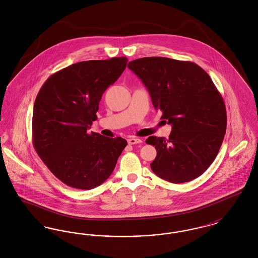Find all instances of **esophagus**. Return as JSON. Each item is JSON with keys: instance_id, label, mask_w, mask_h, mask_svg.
Returning <instances> with one entry per match:
<instances>
[{"instance_id": "34e87169", "label": "esophagus", "mask_w": 258, "mask_h": 258, "mask_svg": "<svg viewBox=\"0 0 258 258\" xmlns=\"http://www.w3.org/2000/svg\"><path fill=\"white\" fill-rule=\"evenodd\" d=\"M141 142H142L141 139L135 138V137H131V138L127 139V143H128L130 145H135V144H138V143H141Z\"/></svg>"}]
</instances>
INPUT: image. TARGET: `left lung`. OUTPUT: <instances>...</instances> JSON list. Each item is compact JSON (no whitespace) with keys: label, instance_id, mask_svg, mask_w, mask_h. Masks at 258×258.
Masks as SVG:
<instances>
[{"label":"left lung","instance_id":"1","mask_svg":"<svg viewBox=\"0 0 258 258\" xmlns=\"http://www.w3.org/2000/svg\"><path fill=\"white\" fill-rule=\"evenodd\" d=\"M147 88L160 119L172 125L168 139L150 136L157 150L153 172L174 184L189 182L215 160L226 132V110L209 74L192 61L145 57L130 61Z\"/></svg>","mask_w":258,"mask_h":258}]
</instances>
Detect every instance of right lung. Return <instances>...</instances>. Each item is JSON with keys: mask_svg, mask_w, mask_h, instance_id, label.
<instances>
[{"mask_svg": "<svg viewBox=\"0 0 258 258\" xmlns=\"http://www.w3.org/2000/svg\"><path fill=\"white\" fill-rule=\"evenodd\" d=\"M125 57L79 61L52 74L37 94L33 144L63 184L92 189L108 179L127 145L122 137L89 133L104 91L123 74Z\"/></svg>", "mask_w": 258, "mask_h": 258, "instance_id": "obj_1", "label": "right lung"}]
</instances>
